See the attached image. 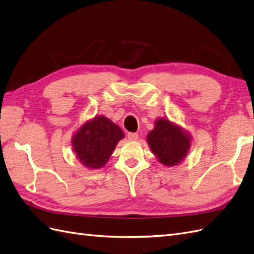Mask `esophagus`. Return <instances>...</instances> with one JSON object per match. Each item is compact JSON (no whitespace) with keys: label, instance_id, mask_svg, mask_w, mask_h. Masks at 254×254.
I'll return each mask as SVG.
<instances>
[{"label":"esophagus","instance_id":"obj_1","mask_svg":"<svg viewBox=\"0 0 254 254\" xmlns=\"http://www.w3.org/2000/svg\"><path fill=\"white\" fill-rule=\"evenodd\" d=\"M127 138L129 140H136L138 138V134L137 133H128L127 134Z\"/></svg>","mask_w":254,"mask_h":254}]
</instances>
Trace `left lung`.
<instances>
[{
	"instance_id": "obj_1",
	"label": "left lung",
	"mask_w": 254,
	"mask_h": 254,
	"mask_svg": "<svg viewBox=\"0 0 254 254\" xmlns=\"http://www.w3.org/2000/svg\"><path fill=\"white\" fill-rule=\"evenodd\" d=\"M152 152L162 164H179L190 149V137L179 127L166 119H158L155 127L147 136Z\"/></svg>"
}]
</instances>
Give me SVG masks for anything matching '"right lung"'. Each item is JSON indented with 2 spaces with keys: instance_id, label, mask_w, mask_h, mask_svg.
<instances>
[{
  "instance_id": "1",
  "label": "right lung",
  "mask_w": 254,
  "mask_h": 254,
  "mask_svg": "<svg viewBox=\"0 0 254 254\" xmlns=\"http://www.w3.org/2000/svg\"><path fill=\"white\" fill-rule=\"evenodd\" d=\"M125 137L122 129L105 117H97L86 122L74 135L71 144L77 158L88 168H100Z\"/></svg>"
}]
</instances>
